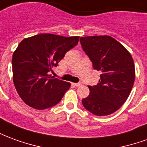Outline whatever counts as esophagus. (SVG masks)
<instances>
[{
  "label": "esophagus",
  "mask_w": 147,
  "mask_h": 147,
  "mask_svg": "<svg viewBox=\"0 0 147 147\" xmlns=\"http://www.w3.org/2000/svg\"><path fill=\"white\" fill-rule=\"evenodd\" d=\"M73 85L75 86H82V84L80 83H73Z\"/></svg>",
  "instance_id": "34e87169"
}]
</instances>
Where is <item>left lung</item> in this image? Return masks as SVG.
Instances as JSON below:
<instances>
[{"instance_id":"8db88e82","label":"left lung","mask_w":147,"mask_h":147,"mask_svg":"<svg viewBox=\"0 0 147 147\" xmlns=\"http://www.w3.org/2000/svg\"><path fill=\"white\" fill-rule=\"evenodd\" d=\"M93 67L101 71L99 83L88 86L90 94L82 100L86 110L96 116L113 113L123 105L132 89L136 70L125 47L108 35L80 38Z\"/></svg>"}]
</instances>
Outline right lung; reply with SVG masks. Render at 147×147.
I'll use <instances>...</instances> for the list:
<instances>
[{
  "label": "right lung",
  "mask_w": 147,
  "mask_h": 147,
  "mask_svg": "<svg viewBox=\"0 0 147 147\" xmlns=\"http://www.w3.org/2000/svg\"><path fill=\"white\" fill-rule=\"evenodd\" d=\"M79 38L40 34L24 38L19 44L12 56L13 83L27 105L43 110L60 102L71 84L53 79L49 71L78 44Z\"/></svg>",
  "instance_id": "right-lung-1"
}]
</instances>
